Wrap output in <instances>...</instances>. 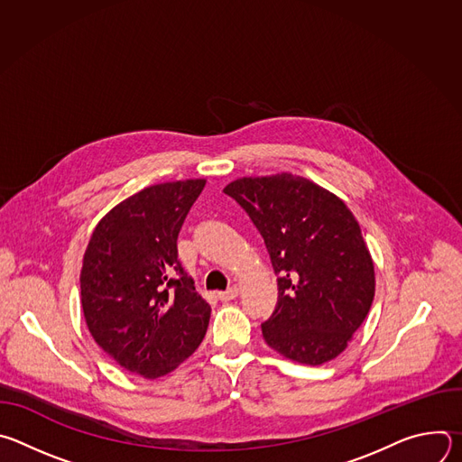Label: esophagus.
I'll return each instance as SVG.
<instances>
[{"label": "esophagus", "mask_w": 462, "mask_h": 462, "mask_svg": "<svg viewBox=\"0 0 462 462\" xmlns=\"http://www.w3.org/2000/svg\"><path fill=\"white\" fill-rule=\"evenodd\" d=\"M237 294H239V289L234 285V287H230V289H226V291H223V292H217V296H219V300L221 301H232V300H236L237 298Z\"/></svg>", "instance_id": "34e87169"}]
</instances>
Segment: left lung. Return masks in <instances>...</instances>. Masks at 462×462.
Listing matches in <instances>:
<instances>
[{"instance_id": "obj_1", "label": "left lung", "mask_w": 462, "mask_h": 462, "mask_svg": "<svg viewBox=\"0 0 462 462\" xmlns=\"http://www.w3.org/2000/svg\"><path fill=\"white\" fill-rule=\"evenodd\" d=\"M225 193L259 230L278 276V303L261 323L263 338L300 364L337 358L374 298L373 259L351 210L291 173L243 177Z\"/></svg>"}]
</instances>
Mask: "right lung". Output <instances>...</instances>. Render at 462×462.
Here are the masks:
<instances>
[{
  "label": "right lung",
  "instance_id": "add662e5",
  "mask_svg": "<svg viewBox=\"0 0 462 462\" xmlns=\"http://www.w3.org/2000/svg\"><path fill=\"white\" fill-rule=\"evenodd\" d=\"M205 179L153 184L97 225L80 274L82 309L95 342L144 378L173 371L203 342L210 305L184 273L177 237Z\"/></svg>",
  "mask_w": 462,
  "mask_h": 462
}]
</instances>
